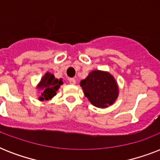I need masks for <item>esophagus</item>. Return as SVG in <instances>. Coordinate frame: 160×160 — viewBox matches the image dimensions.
Returning <instances> with one entry per match:
<instances>
[{"label":"esophagus","instance_id":"34e87169","mask_svg":"<svg viewBox=\"0 0 160 160\" xmlns=\"http://www.w3.org/2000/svg\"><path fill=\"white\" fill-rule=\"evenodd\" d=\"M69 82H70V84H71V85H75V83H76V80H75V79H74V78H70V79H69Z\"/></svg>","mask_w":160,"mask_h":160}]
</instances>
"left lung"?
Listing matches in <instances>:
<instances>
[{"label": "left lung", "instance_id": "1", "mask_svg": "<svg viewBox=\"0 0 160 160\" xmlns=\"http://www.w3.org/2000/svg\"><path fill=\"white\" fill-rule=\"evenodd\" d=\"M80 86L90 103L98 108L111 105L119 95L116 81L106 71L93 70L85 80L80 81Z\"/></svg>", "mask_w": 160, "mask_h": 160}]
</instances>
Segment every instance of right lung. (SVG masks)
<instances>
[{
    "label": "right lung",
    "instance_id": "add662e5",
    "mask_svg": "<svg viewBox=\"0 0 160 160\" xmlns=\"http://www.w3.org/2000/svg\"><path fill=\"white\" fill-rule=\"evenodd\" d=\"M62 84V79H56L53 74L46 73L37 85L38 89L42 90L41 96H40L39 100L41 101L51 100L56 95V91Z\"/></svg>",
    "mask_w": 160,
    "mask_h": 160
}]
</instances>
